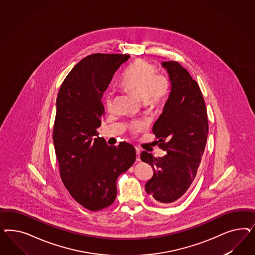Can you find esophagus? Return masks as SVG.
I'll return each instance as SVG.
<instances>
[{
    "instance_id": "34e87169",
    "label": "esophagus",
    "mask_w": 255,
    "mask_h": 255,
    "mask_svg": "<svg viewBox=\"0 0 255 255\" xmlns=\"http://www.w3.org/2000/svg\"><path fill=\"white\" fill-rule=\"evenodd\" d=\"M140 149H139L138 147H135V152H136V161H140Z\"/></svg>"
}]
</instances>
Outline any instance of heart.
I'll list each match as a JSON object with an SVG mask.
<instances>
[{
    "instance_id": "heart-1",
    "label": "heart",
    "mask_w": 255,
    "mask_h": 255,
    "mask_svg": "<svg viewBox=\"0 0 255 255\" xmlns=\"http://www.w3.org/2000/svg\"><path fill=\"white\" fill-rule=\"evenodd\" d=\"M121 85L141 99L144 108L153 109L162 104L169 87V77L164 73L157 72L154 64L146 60H137L127 70ZM106 106L109 110L113 107L111 94L106 97ZM144 128L145 124L141 121L129 124L131 132L142 131Z\"/></svg>"
}]
</instances>
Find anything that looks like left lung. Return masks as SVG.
<instances>
[{
	"instance_id": "obj_1",
	"label": "left lung",
	"mask_w": 255,
	"mask_h": 255,
	"mask_svg": "<svg viewBox=\"0 0 255 255\" xmlns=\"http://www.w3.org/2000/svg\"><path fill=\"white\" fill-rule=\"evenodd\" d=\"M162 64L169 74L171 87L152 131L166 154L156 158L144 150L140 158L153 168L146 192L159 204H168L180 198L196 176L209 135V121L200 88L189 72L175 61Z\"/></svg>"
}]
</instances>
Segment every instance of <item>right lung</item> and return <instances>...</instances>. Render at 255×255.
Segmentation results:
<instances>
[{
  "instance_id": "add662e5",
  "label": "right lung",
  "mask_w": 255,
  "mask_h": 255,
  "mask_svg": "<svg viewBox=\"0 0 255 255\" xmlns=\"http://www.w3.org/2000/svg\"><path fill=\"white\" fill-rule=\"evenodd\" d=\"M129 55H89L71 70L57 96L53 126L60 176L71 196L97 211L116 199L117 179L135 161V149L108 146L97 133L105 115L103 93Z\"/></svg>"
}]
</instances>
